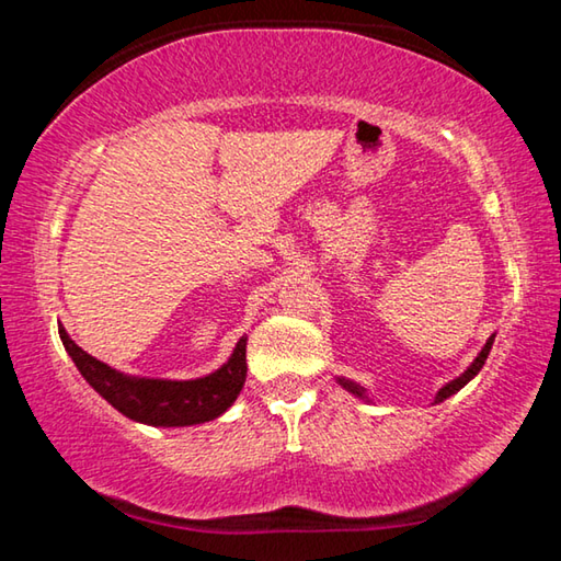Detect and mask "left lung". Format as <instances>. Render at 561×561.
I'll return each instance as SVG.
<instances>
[{"label":"left lung","instance_id":"1","mask_svg":"<svg viewBox=\"0 0 561 561\" xmlns=\"http://www.w3.org/2000/svg\"><path fill=\"white\" fill-rule=\"evenodd\" d=\"M492 341H495V334H492V336L485 341V346H482L480 354L474 356L472 364H470L468 368H465V371H462L458 378H453V381L445 383V386L440 388V391L435 393V401H433V403H443L445 398H450L453 393H458L462 386H468V383L472 381V378L480 374V368L485 366V360H488V354H490V348H492ZM336 381H339V386H341V388H346L348 393H354L356 398H360V401H366V403L371 401V398L366 396V388H364V386H358V383H354V381H348V378H344V376H339Z\"/></svg>","mask_w":561,"mask_h":561}]
</instances>
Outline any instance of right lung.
Instances as JSON below:
<instances>
[{
  "mask_svg": "<svg viewBox=\"0 0 561 561\" xmlns=\"http://www.w3.org/2000/svg\"><path fill=\"white\" fill-rule=\"evenodd\" d=\"M59 336L93 391L130 421L153 428H185L215 421L237 401L247 378V336L237 341L230 358L217 371L187 381L128 376L87 354L64 327H59Z\"/></svg>",
  "mask_w": 561,
  "mask_h": 561,
  "instance_id": "obj_1",
  "label": "right lung"
}]
</instances>
